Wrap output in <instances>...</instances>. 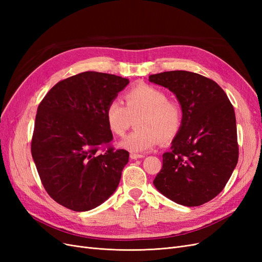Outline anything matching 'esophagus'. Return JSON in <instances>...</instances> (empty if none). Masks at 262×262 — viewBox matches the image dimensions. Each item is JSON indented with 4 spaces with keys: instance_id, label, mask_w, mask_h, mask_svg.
<instances>
[{
    "instance_id": "esophagus-1",
    "label": "esophagus",
    "mask_w": 262,
    "mask_h": 262,
    "mask_svg": "<svg viewBox=\"0 0 262 262\" xmlns=\"http://www.w3.org/2000/svg\"><path fill=\"white\" fill-rule=\"evenodd\" d=\"M131 160H139V158H143L144 155L143 154H136V153H131L130 154Z\"/></svg>"
}]
</instances>
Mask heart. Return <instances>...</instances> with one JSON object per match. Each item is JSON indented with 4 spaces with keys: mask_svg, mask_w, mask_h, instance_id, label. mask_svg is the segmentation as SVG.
<instances>
[{
    "mask_svg": "<svg viewBox=\"0 0 262 262\" xmlns=\"http://www.w3.org/2000/svg\"><path fill=\"white\" fill-rule=\"evenodd\" d=\"M124 102L114 98L106 107L105 118L108 129L117 137H122L138 119L139 129L120 141V146L133 153H142L160 144L162 137L171 139L182 123V109L177 101L168 99V95L160 87L140 84L124 94Z\"/></svg>",
    "mask_w": 262,
    "mask_h": 262,
    "instance_id": "1",
    "label": "heart"
}]
</instances>
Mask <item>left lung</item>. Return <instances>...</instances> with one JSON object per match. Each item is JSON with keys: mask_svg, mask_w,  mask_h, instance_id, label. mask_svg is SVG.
Returning a JSON list of instances; mask_svg holds the SVG:
<instances>
[{"mask_svg": "<svg viewBox=\"0 0 262 262\" xmlns=\"http://www.w3.org/2000/svg\"><path fill=\"white\" fill-rule=\"evenodd\" d=\"M148 80L175 94L182 109L181 126L153 184L171 201L199 207L224 189L238 162L234 107L215 82L200 74L169 71Z\"/></svg>", "mask_w": 262, "mask_h": 262, "instance_id": "1", "label": "left lung"}]
</instances>
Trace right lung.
Here are the masks:
<instances>
[{"label":"right lung","mask_w":262,"mask_h":262,"mask_svg":"<svg viewBox=\"0 0 262 262\" xmlns=\"http://www.w3.org/2000/svg\"><path fill=\"white\" fill-rule=\"evenodd\" d=\"M128 84L87 71L55 84L39 104L31 155L46 191L63 207L89 211L116 191L129 152L110 144L105 112Z\"/></svg>","instance_id":"add662e5"}]
</instances>
